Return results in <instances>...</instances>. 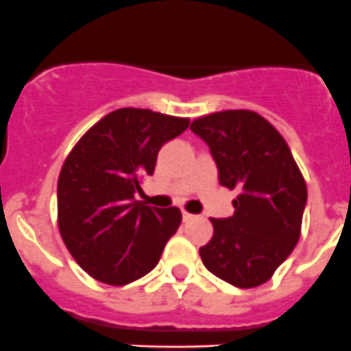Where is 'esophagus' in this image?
Instances as JSON below:
<instances>
[{
  "label": "esophagus",
  "instance_id": "obj_1",
  "mask_svg": "<svg viewBox=\"0 0 351 351\" xmlns=\"http://www.w3.org/2000/svg\"><path fill=\"white\" fill-rule=\"evenodd\" d=\"M182 216H183V221H190V219H193V214H190V213H186V210H183L182 213Z\"/></svg>",
  "mask_w": 351,
  "mask_h": 351
}]
</instances>
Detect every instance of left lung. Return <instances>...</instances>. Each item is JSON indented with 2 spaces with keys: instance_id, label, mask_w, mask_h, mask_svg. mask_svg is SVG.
<instances>
[{
  "instance_id": "8db88e82",
  "label": "left lung",
  "mask_w": 351,
  "mask_h": 351,
  "mask_svg": "<svg viewBox=\"0 0 351 351\" xmlns=\"http://www.w3.org/2000/svg\"><path fill=\"white\" fill-rule=\"evenodd\" d=\"M190 130L209 145L221 185L238 190L233 216L210 219L214 234L199 250L204 266L233 287L264 285L300 238L307 185L293 154L266 118L248 110L197 118Z\"/></svg>"
}]
</instances>
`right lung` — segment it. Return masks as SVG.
<instances>
[{
	"label": "right lung",
	"mask_w": 351,
	"mask_h": 351,
	"mask_svg": "<svg viewBox=\"0 0 351 351\" xmlns=\"http://www.w3.org/2000/svg\"><path fill=\"white\" fill-rule=\"evenodd\" d=\"M189 118L121 108L75 144L58 178V226L71 257L101 283L123 287L158 266L178 230V207L135 200L158 152L186 130Z\"/></svg>",
	"instance_id": "obj_1"
}]
</instances>
